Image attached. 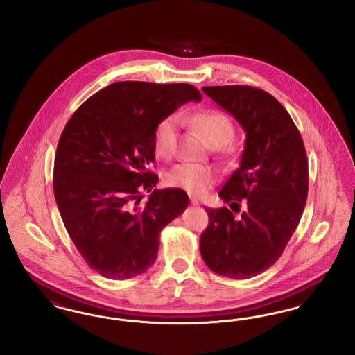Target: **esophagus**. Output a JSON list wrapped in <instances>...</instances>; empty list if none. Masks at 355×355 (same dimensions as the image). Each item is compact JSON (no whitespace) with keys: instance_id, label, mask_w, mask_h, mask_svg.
<instances>
[{"instance_id":"obj_1","label":"esophagus","mask_w":355,"mask_h":355,"mask_svg":"<svg viewBox=\"0 0 355 355\" xmlns=\"http://www.w3.org/2000/svg\"><path fill=\"white\" fill-rule=\"evenodd\" d=\"M190 203H191L193 206H198L200 201H198L196 197H191V196H190Z\"/></svg>"}]
</instances>
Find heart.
<instances>
[{
  "mask_svg": "<svg viewBox=\"0 0 355 355\" xmlns=\"http://www.w3.org/2000/svg\"><path fill=\"white\" fill-rule=\"evenodd\" d=\"M180 119L189 122L194 129H197L202 135L205 141L213 146L218 148L227 144L234 135V126L232 119L225 113L214 109H206L196 113L194 116L181 114ZM177 129L178 119L174 116L162 119L153 135V146L154 152L164 159H168L175 150L177 142ZM214 170L198 165L182 162L166 170L162 175L164 184L174 189L185 190L189 194L201 196L205 194L216 182Z\"/></svg>",
  "mask_w": 355,
  "mask_h": 355,
  "instance_id": "obj_1",
  "label": "heart"
}]
</instances>
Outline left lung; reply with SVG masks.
<instances>
[{
  "instance_id": "left-lung-1",
  "label": "left lung",
  "mask_w": 355,
  "mask_h": 355,
  "mask_svg": "<svg viewBox=\"0 0 355 355\" xmlns=\"http://www.w3.org/2000/svg\"><path fill=\"white\" fill-rule=\"evenodd\" d=\"M246 133L239 168L222 186L230 207L207 209L200 250L210 270L234 279L255 277L282 255L304 213L309 166L304 141L286 109L268 92L246 85L203 86ZM243 202L236 218L230 209Z\"/></svg>"
}]
</instances>
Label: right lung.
<instances>
[{
  "label": "right lung",
  "instance_id": "obj_1",
  "mask_svg": "<svg viewBox=\"0 0 355 355\" xmlns=\"http://www.w3.org/2000/svg\"><path fill=\"white\" fill-rule=\"evenodd\" d=\"M189 84L114 83L74 112L60 137L53 190L67 232L86 263L110 279L148 270L161 230L189 203L181 189H154L153 135L181 105L200 101ZM150 198L141 203L143 193Z\"/></svg>",
  "mask_w": 355,
  "mask_h": 355
}]
</instances>
